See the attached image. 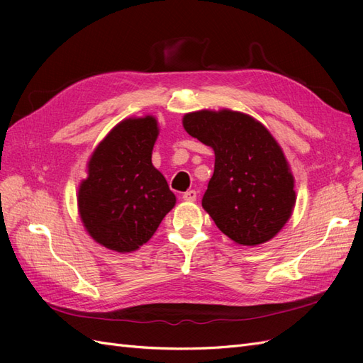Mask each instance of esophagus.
<instances>
[{
  "mask_svg": "<svg viewBox=\"0 0 363 363\" xmlns=\"http://www.w3.org/2000/svg\"><path fill=\"white\" fill-rule=\"evenodd\" d=\"M195 199H196V191H194V189L183 194V200L184 201H195Z\"/></svg>",
  "mask_w": 363,
  "mask_h": 363,
  "instance_id": "34e87169",
  "label": "esophagus"
}]
</instances>
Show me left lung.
Instances as JSON below:
<instances>
[{"label":"left lung","instance_id":"left-lung-1","mask_svg":"<svg viewBox=\"0 0 363 363\" xmlns=\"http://www.w3.org/2000/svg\"><path fill=\"white\" fill-rule=\"evenodd\" d=\"M183 127L215 152L204 211L235 244L268 242L289 221L296 201L279 142L257 119L230 108L186 113Z\"/></svg>","mask_w":363,"mask_h":363}]
</instances>
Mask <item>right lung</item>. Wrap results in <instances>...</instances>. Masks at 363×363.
I'll return each mask as SVG.
<instances>
[{
	"label": "right lung",
	"instance_id": "right-lung-1",
	"mask_svg": "<svg viewBox=\"0 0 363 363\" xmlns=\"http://www.w3.org/2000/svg\"><path fill=\"white\" fill-rule=\"evenodd\" d=\"M159 136L155 116L118 123L87 162L77 206L89 236L118 252L136 251L156 233L175 206V195L151 162Z\"/></svg>",
	"mask_w": 363,
	"mask_h": 363
}]
</instances>
